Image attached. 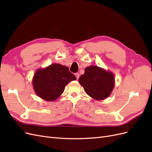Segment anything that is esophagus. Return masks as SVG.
Segmentation results:
<instances>
[{"label": "esophagus", "instance_id": "1", "mask_svg": "<svg viewBox=\"0 0 152 152\" xmlns=\"http://www.w3.org/2000/svg\"><path fill=\"white\" fill-rule=\"evenodd\" d=\"M75 75L76 78H77V80H78V79H79V77H80V74H79V73H75Z\"/></svg>", "mask_w": 152, "mask_h": 152}]
</instances>
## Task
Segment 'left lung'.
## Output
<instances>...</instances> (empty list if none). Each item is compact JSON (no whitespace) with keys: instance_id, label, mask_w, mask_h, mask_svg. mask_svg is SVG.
I'll return each mask as SVG.
<instances>
[{"instance_id":"left-lung-1","label":"left lung","mask_w":152,"mask_h":152,"mask_svg":"<svg viewBox=\"0 0 152 152\" xmlns=\"http://www.w3.org/2000/svg\"><path fill=\"white\" fill-rule=\"evenodd\" d=\"M79 82L87 94L96 100H103L111 94L115 86L113 73L98 66L91 65L85 68Z\"/></svg>"}]
</instances>
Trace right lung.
<instances>
[{
    "label": "right lung",
    "mask_w": 152,
    "mask_h": 152,
    "mask_svg": "<svg viewBox=\"0 0 152 152\" xmlns=\"http://www.w3.org/2000/svg\"><path fill=\"white\" fill-rule=\"evenodd\" d=\"M76 79L67 66L54 63L38 69L35 72L32 84L39 97L48 102H54L62 94L69 82Z\"/></svg>",
    "instance_id": "1"
}]
</instances>
